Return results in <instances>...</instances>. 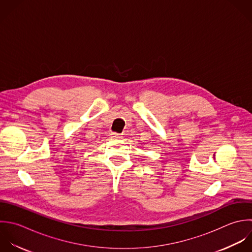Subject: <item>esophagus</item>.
<instances>
[{"label": "esophagus", "instance_id": "34e87169", "mask_svg": "<svg viewBox=\"0 0 252 252\" xmlns=\"http://www.w3.org/2000/svg\"><path fill=\"white\" fill-rule=\"evenodd\" d=\"M112 138H114V139H120V138H122V135L119 134V133L113 132V133H112Z\"/></svg>", "mask_w": 252, "mask_h": 252}]
</instances>
